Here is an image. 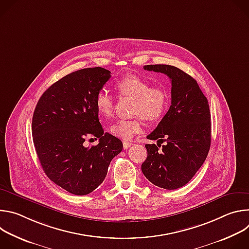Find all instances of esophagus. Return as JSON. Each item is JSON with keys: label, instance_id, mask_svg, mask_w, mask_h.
I'll use <instances>...</instances> for the list:
<instances>
[{"label": "esophagus", "instance_id": "esophagus-1", "mask_svg": "<svg viewBox=\"0 0 249 249\" xmlns=\"http://www.w3.org/2000/svg\"><path fill=\"white\" fill-rule=\"evenodd\" d=\"M133 145V143H131V142H128V141H123V148L126 150L128 148H130L131 146Z\"/></svg>", "mask_w": 249, "mask_h": 249}]
</instances>
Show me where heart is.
Here are the masks:
<instances>
[{
	"label": "heart",
	"mask_w": 249,
	"mask_h": 249,
	"mask_svg": "<svg viewBox=\"0 0 249 249\" xmlns=\"http://www.w3.org/2000/svg\"><path fill=\"white\" fill-rule=\"evenodd\" d=\"M115 89L120 97L133 98V115H139L130 120H119L110 127L113 136L130 140L142 131V119L148 122L159 121L165 113L169 97L167 91L160 87H152L147 80L135 75L123 77L115 84ZM95 107L103 117H110L114 110V99L105 89H100L95 96Z\"/></svg>",
	"instance_id": "1"
}]
</instances>
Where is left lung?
Segmentation results:
<instances>
[{"instance_id": "left-lung-1", "label": "left lung", "mask_w": 249, "mask_h": 249, "mask_svg": "<svg viewBox=\"0 0 249 249\" xmlns=\"http://www.w3.org/2000/svg\"><path fill=\"white\" fill-rule=\"evenodd\" d=\"M147 71L166 75L171 81V105L158 127L147 137L148 157L142 164L146 178L167 190L187 184L204 163L211 146V113L207 97L197 82L170 65H147ZM163 141L167 145L160 151Z\"/></svg>"}]
</instances>
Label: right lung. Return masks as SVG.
Wrapping results in <instances>:
<instances>
[{
	"label": "right lung",
	"mask_w": 249,
	"mask_h": 249,
	"mask_svg": "<svg viewBox=\"0 0 249 249\" xmlns=\"http://www.w3.org/2000/svg\"><path fill=\"white\" fill-rule=\"evenodd\" d=\"M110 71L95 67L71 73L48 88L32 117L35 151L48 178L74 195L96 189L107 174L122 142L105 133L95 107L96 93L110 79ZM100 139L86 147V139Z\"/></svg>",
	"instance_id": "obj_1"
}]
</instances>
